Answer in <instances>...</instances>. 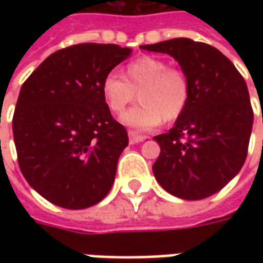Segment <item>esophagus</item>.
<instances>
[{
    "mask_svg": "<svg viewBox=\"0 0 263 263\" xmlns=\"http://www.w3.org/2000/svg\"><path fill=\"white\" fill-rule=\"evenodd\" d=\"M128 137H129V143L142 142V141L146 139V137H143V135H138L137 132H134V131L128 132Z\"/></svg>",
    "mask_w": 263,
    "mask_h": 263,
    "instance_id": "34e87169",
    "label": "esophagus"
}]
</instances>
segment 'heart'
Returning <instances> with one entry per match:
<instances>
[{"label": "heart", "mask_w": 263, "mask_h": 263, "mask_svg": "<svg viewBox=\"0 0 263 263\" xmlns=\"http://www.w3.org/2000/svg\"><path fill=\"white\" fill-rule=\"evenodd\" d=\"M103 96L114 114L124 112L139 96L135 107L122 115V122L138 131H149L163 121L179 118L190 97V81L180 67L167 66L155 56H141L125 66V77L111 71L104 77Z\"/></svg>", "instance_id": "b5f03b06"}]
</instances>
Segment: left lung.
Masks as SVG:
<instances>
[{"label":"left lung","mask_w":263,"mask_h":263,"mask_svg":"<svg viewBox=\"0 0 263 263\" xmlns=\"http://www.w3.org/2000/svg\"><path fill=\"white\" fill-rule=\"evenodd\" d=\"M141 48L173 56L190 81L186 109L171 131L154 138L160 146L155 177L176 197H209L241 171L248 155L254 111L247 83L207 43L176 37Z\"/></svg>","instance_id":"1"}]
</instances>
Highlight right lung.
Returning <instances> with one entry per match:
<instances>
[{
  "instance_id": "right-lung-1",
  "label": "right lung",
  "mask_w": 263,
  "mask_h": 263,
  "mask_svg": "<svg viewBox=\"0 0 263 263\" xmlns=\"http://www.w3.org/2000/svg\"><path fill=\"white\" fill-rule=\"evenodd\" d=\"M129 53L112 43L73 45L46 58L21 87L12 118L18 165L50 203L81 210L108 194L128 134L101 86Z\"/></svg>"
}]
</instances>
